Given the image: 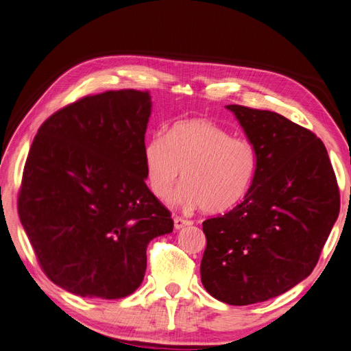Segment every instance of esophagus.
<instances>
[{"label": "esophagus", "mask_w": 351, "mask_h": 351, "mask_svg": "<svg viewBox=\"0 0 351 351\" xmlns=\"http://www.w3.org/2000/svg\"><path fill=\"white\" fill-rule=\"evenodd\" d=\"M191 224H192V221H191V220L182 219V217H176V219H174V229H176V230L183 229V227H186V226H191Z\"/></svg>", "instance_id": "obj_1"}]
</instances>
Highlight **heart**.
Returning a JSON list of instances; mask_svg holds the SVG:
<instances>
[{"mask_svg": "<svg viewBox=\"0 0 351 351\" xmlns=\"http://www.w3.org/2000/svg\"><path fill=\"white\" fill-rule=\"evenodd\" d=\"M146 182L155 197L173 196L183 208L201 206L206 214L233 210L248 193L257 173V149L250 140L232 137L227 130L204 118L178 121L167 136L156 132L143 152Z\"/></svg>", "mask_w": 351, "mask_h": 351, "instance_id": "1", "label": "heart"}]
</instances>
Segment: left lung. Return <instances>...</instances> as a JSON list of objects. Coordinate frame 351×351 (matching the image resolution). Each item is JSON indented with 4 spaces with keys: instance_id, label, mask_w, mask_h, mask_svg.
Returning <instances> with one entry per match:
<instances>
[{
    "instance_id": "8db88e82",
    "label": "left lung",
    "mask_w": 351,
    "mask_h": 351,
    "mask_svg": "<svg viewBox=\"0 0 351 351\" xmlns=\"http://www.w3.org/2000/svg\"><path fill=\"white\" fill-rule=\"evenodd\" d=\"M258 164L243 201L204 221V288L219 301L248 306L280 295L313 271L339 213L325 145L276 112L227 105Z\"/></svg>"
}]
</instances>
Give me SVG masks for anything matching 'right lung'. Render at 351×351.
Masks as SVG:
<instances>
[{
  "label": "right lung",
  "instance_id": "obj_1",
  "mask_svg": "<svg viewBox=\"0 0 351 351\" xmlns=\"http://www.w3.org/2000/svg\"><path fill=\"white\" fill-rule=\"evenodd\" d=\"M150 113L149 93L106 91L56 112L34 138L19 217L44 273L75 295H130L149 242L173 232L145 182Z\"/></svg>",
  "mask_w": 351,
  "mask_h": 351
}]
</instances>
